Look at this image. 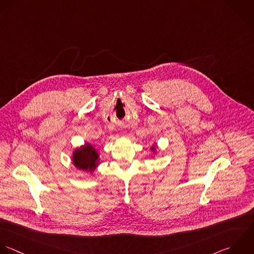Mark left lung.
<instances>
[{"label":"left lung","instance_id":"8db88e82","mask_svg":"<svg viewBox=\"0 0 254 254\" xmlns=\"http://www.w3.org/2000/svg\"><path fill=\"white\" fill-rule=\"evenodd\" d=\"M151 150H153V152H155V150H156V149H155V146H152V147H151Z\"/></svg>","mask_w":254,"mask_h":254}]
</instances>
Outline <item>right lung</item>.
I'll list each match as a JSON object with an SVG mask.
<instances>
[{
	"instance_id": "right-lung-1",
	"label": "right lung",
	"mask_w": 254,
	"mask_h": 254,
	"mask_svg": "<svg viewBox=\"0 0 254 254\" xmlns=\"http://www.w3.org/2000/svg\"><path fill=\"white\" fill-rule=\"evenodd\" d=\"M99 160L98 150L90 143L76 148L72 156L73 164L77 169L91 173L98 166Z\"/></svg>"
}]
</instances>
